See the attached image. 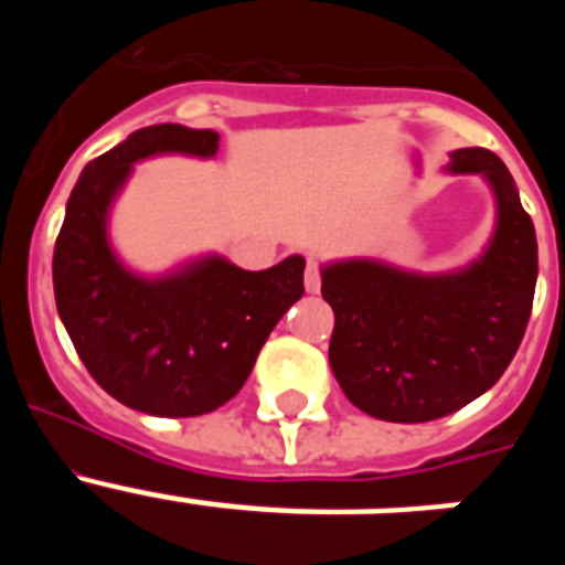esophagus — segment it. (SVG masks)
Here are the masks:
<instances>
[{"label": "esophagus", "mask_w": 565, "mask_h": 565, "mask_svg": "<svg viewBox=\"0 0 565 565\" xmlns=\"http://www.w3.org/2000/svg\"><path fill=\"white\" fill-rule=\"evenodd\" d=\"M322 288V277H319V263L317 259H308L306 266V291L308 294H319Z\"/></svg>", "instance_id": "obj_1"}]
</instances>
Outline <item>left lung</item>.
<instances>
[{
	"instance_id": "1",
	"label": "left lung",
	"mask_w": 565,
	"mask_h": 565,
	"mask_svg": "<svg viewBox=\"0 0 565 565\" xmlns=\"http://www.w3.org/2000/svg\"><path fill=\"white\" fill-rule=\"evenodd\" d=\"M447 172L481 174L495 198V228L472 263L438 274L371 257L322 266V297L337 317L331 371L344 396L382 422H433L487 393L532 313L537 239L509 169L472 147L450 152Z\"/></svg>"
}]
</instances>
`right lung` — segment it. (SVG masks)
I'll use <instances>...</instances> for the list:
<instances>
[{
    "label": "right lung",
    "mask_w": 565,
    "mask_h": 565,
    "mask_svg": "<svg viewBox=\"0 0 565 565\" xmlns=\"http://www.w3.org/2000/svg\"><path fill=\"white\" fill-rule=\"evenodd\" d=\"M221 135L154 124L84 167L53 252L56 308L89 376L132 411L186 418L217 411L246 384L259 348L302 297L306 259L243 271L203 254L138 274L109 239V212L138 161L214 158Z\"/></svg>",
    "instance_id": "add662e5"
}]
</instances>
